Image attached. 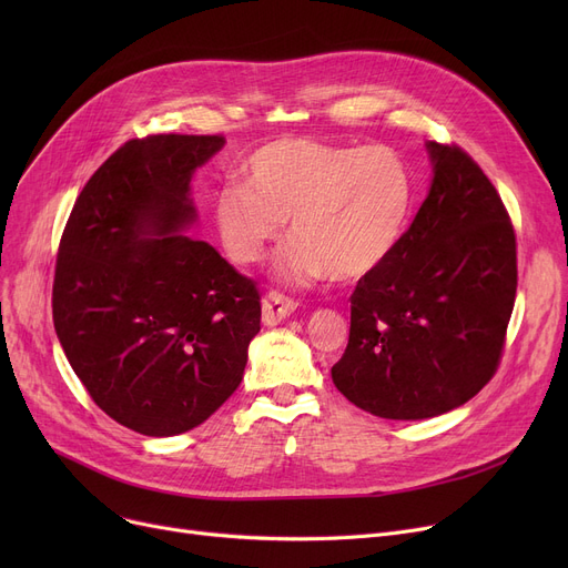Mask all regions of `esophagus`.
Wrapping results in <instances>:
<instances>
[{"mask_svg":"<svg viewBox=\"0 0 568 568\" xmlns=\"http://www.w3.org/2000/svg\"><path fill=\"white\" fill-rule=\"evenodd\" d=\"M296 311V302L281 292H268L262 300V322L264 324H278L281 320L290 317Z\"/></svg>","mask_w":568,"mask_h":568,"instance_id":"esophagus-1","label":"esophagus"}]
</instances>
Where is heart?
Segmentation results:
<instances>
[{"mask_svg":"<svg viewBox=\"0 0 568 568\" xmlns=\"http://www.w3.org/2000/svg\"><path fill=\"white\" fill-rule=\"evenodd\" d=\"M248 184L223 186L212 204L227 257L255 264L278 244L290 285L364 278L394 253L405 232L414 182L392 146H343L311 138L264 144L248 163Z\"/></svg>","mask_w":568,"mask_h":568,"instance_id":"heart-1","label":"heart"}]
</instances>
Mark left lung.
<instances>
[{
	"instance_id": "obj_1",
	"label": "left lung",
	"mask_w": 568,
	"mask_h": 568,
	"mask_svg": "<svg viewBox=\"0 0 568 568\" xmlns=\"http://www.w3.org/2000/svg\"><path fill=\"white\" fill-rule=\"evenodd\" d=\"M430 189L394 253L359 278L336 389L382 419L465 405L495 375L511 320L516 234L463 149L426 142Z\"/></svg>"
}]
</instances>
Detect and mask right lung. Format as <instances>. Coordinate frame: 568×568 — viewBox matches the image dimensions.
<instances>
[{
  "label": "right lung",
  "instance_id": "obj_1",
  "mask_svg": "<svg viewBox=\"0 0 568 568\" xmlns=\"http://www.w3.org/2000/svg\"><path fill=\"white\" fill-rule=\"evenodd\" d=\"M221 135L131 140L92 174L59 244L52 320L89 396L116 424L172 437L242 384L260 294L189 236L191 182Z\"/></svg>",
  "mask_w": 568,
  "mask_h": 568
}]
</instances>
